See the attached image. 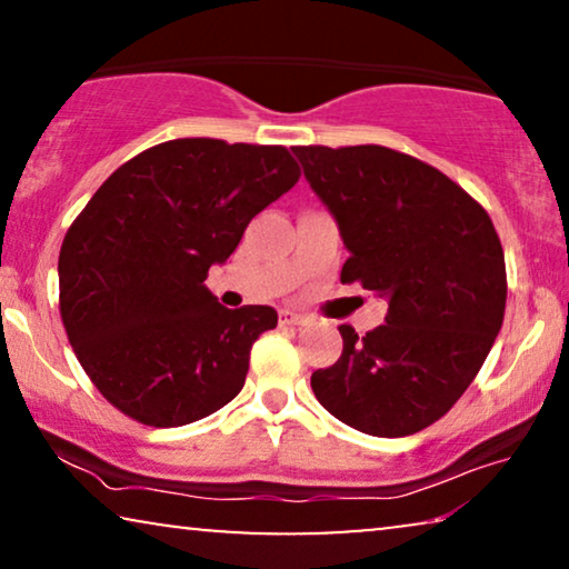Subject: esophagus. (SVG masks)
Masks as SVG:
<instances>
[{
	"label": "esophagus",
	"mask_w": 569,
	"mask_h": 569,
	"mask_svg": "<svg viewBox=\"0 0 569 569\" xmlns=\"http://www.w3.org/2000/svg\"><path fill=\"white\" fill-rule=\"evenodd\" d=\"M306 321H308V318L295 313V310H279V323H282V326H302Z\"/></svg>",
	"instance_id": "1"
}]
</instances>
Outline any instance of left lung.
<instances>
[{
    "label": "left lung",
    "mask_w": 569,
    "mask_h": 569,
    "mask_svg": "<svg viewBox=\"0 0 569 569\" xmlns=\"http://www.w3.org/2000/svg\"><path fill=\"white\" fill-rule=\"evenodd\" d=\"M349 248L341 282L388 300L386 321L310 376L321 407L376 438L415 435L461 399L500 333L505 253L487 209L391 147H292Z\"/></svg>",
    "instance_id": "obj_1"
}]
</instances>
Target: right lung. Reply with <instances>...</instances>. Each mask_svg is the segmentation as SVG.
<instances>
[{
  "instance_id": "1",
  "label": "right lung",
  "mask_w": 569,
  "mask_h": 569,
  "mask_svg": "<svg viewBox=\"0 0 569 569\" xmlns=\"http://www.w3.org/2000/svg\"><path fill=\"white\" fill-rule=\"evenodd\" d=\"M298 178L282 144L189 137L139 152L92 193L59 251V313L108 403L181 427L236 399L277 310H228L204 279Z\"/></svg>"
}]
</instances>
